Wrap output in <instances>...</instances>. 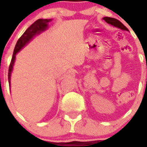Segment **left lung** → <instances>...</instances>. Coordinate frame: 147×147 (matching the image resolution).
<instances>
[{"instance_id":"obj_1","label":"left lung","mask_w":147,"mask_h":147,"mask_svg":"<svg viewBox=\"0 0 147 147\" xmlns=\"http://www.w3.org/2000/svg\"><path fill=\"white\" fill-rule=\"evenodd\" d=\"M103 20H105L107 23L110 24V25L113 26L115 27H117V28H121L122 30H126V31H128V28L125 26L122 23H121L119 20L117 19H115V18H108V17H105L103 18Z\"/></svg>"}]
</instances>
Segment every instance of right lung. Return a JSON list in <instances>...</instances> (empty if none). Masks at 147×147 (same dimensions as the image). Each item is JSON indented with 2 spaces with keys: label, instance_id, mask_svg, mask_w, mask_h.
<instances>
[{
  "label": "right lung",
  "instance_id": "right-lung-1",
  "mask_svg": "<svg viewBox=\"0 0 147 147\" xmlns=\"http://www.w3.org/2000/svg\"><path fill=\"white\" fill-rule=\"evenodd\" d=\"M51 21L50 19H39L36 20L33 24L30 26L26 29L23 34L19 38L18 40L16 45H15V49H14V52H13L12 57H11V62H10L9 67V73H8V80H9V83L10 85V76H11V73L12 71L13 65L15 62V55L17 53L22 49V48L26 45L28 42H29L31 39L34 36L35 34L40 33V32L44 31L48 26V23Z\"/></svg>",
  "mask_w": 147,
  "mask_h": 147
}]
</instances>
